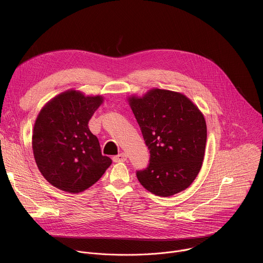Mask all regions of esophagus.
I'll use <instances>...</instances> for the list:
<instances>
[{
  "mask_svg": "<svg viewBox=\"0 0 263 263\" xmlns=\"http://www.w3.org/2000/svg\"><path fill=\"white\" fill-rule=\"evenodd\" d=\"M112 160H114L115 162H123V161H126L127 160V155L125 153H121L115 157H112Z\"/></svg>",
  "mask_w": 263,
  "mask_h": 263,
  "instance_id": "obj_1",
  "label": "esophagus"
}]
</instances>
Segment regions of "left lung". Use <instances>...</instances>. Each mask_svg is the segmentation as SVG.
<instances>
[{
  "label": "left lung",
  "instance_id": "left-lung-1",
  "mask_svg": "<svg viewBox=\"0 0 263 263\" xmlns=\"http://www.w3.org/2000/svg\"><path fill=\"white\" fill-rule=\"evenodd\" d=\"M129 104L149 151L148 164L137 171L140 184L170 197L189 187L204 159L207 127L202 112L184 95L152 89Z\"/></svg>",
  "mask_w": 263,
  "mask_h": 263
}]
</instances>
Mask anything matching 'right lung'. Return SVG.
I'll use <instances>...</instances> for the list:
<instances>
[{
  "mask_svg": "<svg viewBox=\"0 0 263 263\" xmlns=\"http://www.w3.org/2000/svg\"><path fill=\"white\" fill-rule=\"evenodd\" d=\"M103 98L69 90L51 100L36 119L32 146L41 173L57 189L78 194L95 184L111 164L103 156L88 122Z\"/></svg>",
  "mask_w": 263,
  "mask_h": 263,
  "instance_id": "obj_1",
  "label": "right lung"
}]
</instances>
